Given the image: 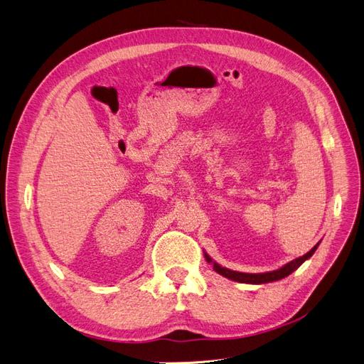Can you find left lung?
I'll return each mask as SVG.
<instances>
[{"instance_id":"left-lung-1","label":"left lung","mask_w":364,"mask_h":364,"mask_svg":"<svg viewBox=\"0 0 364 364\" xmlns=\"http://www.w3.org/2000/svg\"><path fill=\"white\" fill-rule=\"evenodd\" d=\"M317 246L318 245H316L310 252H306L304 257L296 258V259L290 261L289 264H285L284 267H281L278 270H273V272H267V273H241V272H234V270H229V269H225L222 266H218V264L214 262L211 258H209L206 253H205V258H206L208 262H213L214 270L217 273L222 274V277H225V278H229V279L237 281V282H246V284H266V282L279 281V279H282L285 277H289V274L293 273L297 267H299L305 259H308V258L313 255V253L317 249Z\"/></svg>"}]
</instances>
